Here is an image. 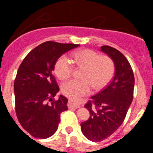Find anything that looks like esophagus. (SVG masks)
I'll return each mask as SVG.
<instances>
[{"label": "esophagus", "mask_w": 153, "mask_h": 153, "mask_svg": "<svg viewBox=\"0 0 153 153\" xmlns=\"http://www.w3.org/2000/svg\"><path fill=\"white\" fill-rule=\"evenodd\" d=\"M69 106L70 107H72V108H79L80 107V105H79V103H77V102H74V100H69Z\"/></svg>", "instance_id": "1"}]
</instances>
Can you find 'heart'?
Returning <instances> with one entry per match:
<instances>
[{"label": "heart", "instance_id": "b5f03b06", "mask_svg": "<svg viewBox=\"0 0 153 153\" xmlns=\"http://www.w3.org/2000/svg\"><path fill=\"white\" fill-rule=\"evenodd\" d=\"M74 62L77 67H83L79 79H71L61 86V92L68 98L78 100L88 95L92 88L100 90L110 82L115 73L113 60L108 56H100L90 49L81 50L74 53ZM74 72V65L66 55L58 58L54 73L61 80L68 79Z\"/></svg>", "mask_w": 153, "mask_h": 153}]
</instances>
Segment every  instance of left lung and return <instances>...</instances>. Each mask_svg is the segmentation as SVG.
Masks as SVG:
<instances>
[{
    "instance_id": "obj_1",
    "label": "left lung",
    "mask_w": 153,
    "mask_h": 153,
    "mask_svg": "<svg viewBox=\"0 0 153 153\" xmlns=\"http://www.w3.org/2000/svg\"><path fill=\"white\" fill-rule=\"evenodd\" d=\"M101 51L114 62L115 75L108 86L85 104L90 117L81 123V130L93 142L106 140L122 125L133 99L134 90V75L126 56L109 46H102Z\"/></svg>"
}]
</instances>
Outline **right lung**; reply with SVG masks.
I'll return each instance as SVG.
<instances>
[{"instance_id":"right-lung-1","label":"right lung","mask_w":153,"mask_h":153,"mask_svg":"<svg viewBox=\"0 0 153 153\" xmlns=\"http://www.w3.org/2000/svg\"><path fill=\"white\" fill-rule=\"evenodd\" d=\"M79 44L47 41L36 47L24 58L14 80L17 120L30 136L47 139L54 134L60 114L68 109L67 99L54 97L60 88L53 74L58 58Z\"/></svg>"}]
</instances>
